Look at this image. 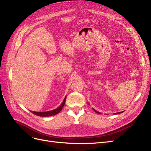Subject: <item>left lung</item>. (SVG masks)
Instances as JSON below:
<instances>
[{"instance_id": "left-lung-1", "label": "left lung", "mask_w": 151, "mask_h": 151, "mask_svg": "<svg viewBox=\"0 0 151 151\" xmlns=\"http://www.w3.org/2000/svg\"><path fill=\"white\" fill-rule=\"evenodd\" d=\"M94 109V111H95L97 113H99V114H101V113H99V112H98V111H96L94 109ZM123 113V111H121V112H118V113H114V115H116V114H119V113Z\"/></svg>"}]
</instances>
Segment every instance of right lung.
I'll use <instances>...</instances> for the list:
<instances>
[{"label": "right lung", "instance_id": "add662e5", "mask_svg": "<svg viewBox=\"0 0 151 151\" xmlns=\"http://www.w3.org/2000/svg\"><path fill=\"white\" fill-rule=\"evenodd\" d=\"M65 100H66V96L64 98V99H63V101L62 103L61 104L60 106H58L57 108L53 109V110H51L49 111H45V112H36V111H31V112L35 114V115H37V116H50L55 115H56V114L58 113L62 110L63 106H64V104H65Z\"/></svg>", "mask_w": 151, "mask_h": 151}]
</instances>
